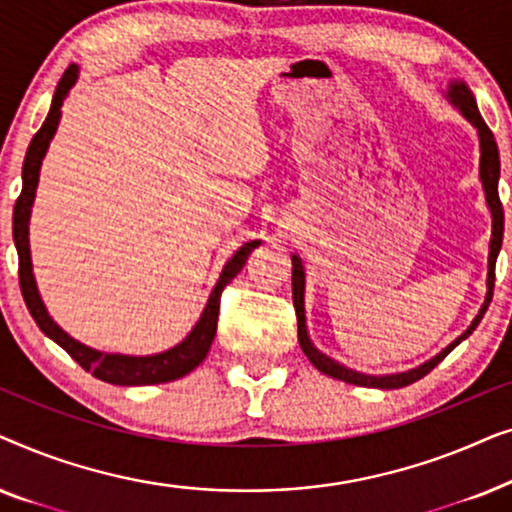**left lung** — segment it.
<instances>
[{
  "mask_svg": "<svg viewBox=\"0 0 512 512\" xmlns=\"http://www.w3.org/2000/svg\"><path fill=\"white\" fill-rule=\"evenodd\" d=\"M447 97H450V102L454 104V107H457L461 114H464L466 121L475 125V130H478V137H480V181H482V188H485L487 207H489V212H492V240H489L485 303H482L478 317L471 321V326H468L466 331L452 342V345H447L443 352L436 354L433 359H429L426 363H422V366L405 370V373H396V375H363V373H356V370H352V368L342 366V363H338V361H333L331 356L321 354L319 349L312 345L310 335H307V326H305V270H303V263H300V258L293 254L291 256V263H293L291 284H293V307H296V317H298V342H300V347H303V352H305L307 359H310L312 366L321 370V373L328 375V377H335V380H342L347 384H356V387H373V389L408 387V384L422 380L424 375H429L431 370L436 368L438 363L443 361L454 347L459 345L461 340H466L468 335H471L475 328H478L480 319L485 317L487 307H489V303H492L496 256H499L501 242H503V207H501V200H499V177H501L499 146H496V139L492 135V130H489L487 123L482 121L471 88H468L464 81H450V86H447Z\"/></svg>",
  "mask_w": 512,
  "mask_h": 512,
  "instance_id": "obj_1",
  "label": "left lung"
}]
</instances>
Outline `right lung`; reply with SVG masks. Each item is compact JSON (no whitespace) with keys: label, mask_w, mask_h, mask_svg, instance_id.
I'll return each instance as SVG.
<instances>
[{"label":"right lung","mask_w":512,"mask_h":512,"mask_svg":"<svg viewBox=\"0 0 512 512\" xmlns=\"http://www.w3.org/2000/svg\"><path fill=\"white\" fill-rule=\"evenodd\" d=\"M76 76H79V67L72 65L62 74V79L55 88L51 111H48L44 125H41L37 135L32 137L30 146H27L25 163H23V191H20L16 207H13V242H16L18 249V277H20V291H23L25 305L30 310L32 319L37 321L41 333H46L48 338L65 349V352L72 356V359L79 363L81 368H86L90 375H95L97 380L118 384V387H142V384H163L179 380L191 373L193 368H198L205 356L212 347V340L216 335V319H219V305H221V293L226 286L233 282L237 272L244 268L251 251H254L258 240H251L235 251V256L230 258L223 268L219 282L209 293V300L202 310L198 324L193 326V331L186 335L184 340L179 342L177 347L167 349V352L151 354V356H125V354H107L97 352V349H90L81 345L79 340L69 338V335L62 331V328L51 319V314L46 312L44 300H41L37 291V282H34L32 275V258H30V214H32V202L34 193H37L39 184V170L41 160H44L48 144L58 130L60 116H62V102L69 93V88L76 83Z\"/></svg>","instance_id":"add662e5"}]
</instances>
